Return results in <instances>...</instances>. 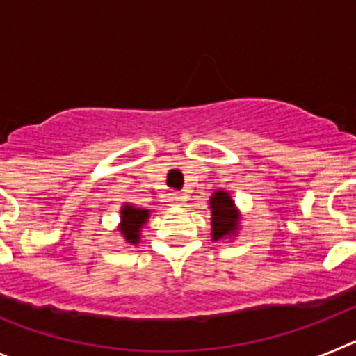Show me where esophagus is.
<instances>
[{"label":"esophagus","mask_w":356,"mask_h":356,"mask_svg":"<svg viewBox=\"0 0 356 356\" xmlns=\"http://www.w3.org/2000/svg\"><path fill=\"white\" fill-rule=\"evenodd\" d=\"M169 201H171L172 205H176V207H180V205H184V201H185V197L181 196L180 193H172L171 196H169Z\"/></svg>","instance_id":"34e87169"}]
</instances>
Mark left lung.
Instances as JSON below:
<instances>
[{"label":"left lung","instance_id":"obj_1","mask_svg":"<svg viewBox=\"0 0 356 356\" xmlns=\"http://www.w3.org/2000/svg\"><path fill=\"white\" fill-rule=\"evenodd\" d=\"M210 210H212V238H222L226 235L235 234L237 229V212L234 209V201L225 191H217L210 197Z\"/></svg>","mask_w":356,"mask_h":356}]
</instances>
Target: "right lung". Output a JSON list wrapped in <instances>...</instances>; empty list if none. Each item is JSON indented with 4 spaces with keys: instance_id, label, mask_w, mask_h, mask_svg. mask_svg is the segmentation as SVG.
<instances>
[{
    "instance_id": "right-lung-1",
    "label": "right lung",
    "mask_w": 356,
    "mask_h": 356,
    "mask_svg": "<svg viewBox=\"0 0 356 356\" xmlns=\"http://www.w3.org/2000/svg\"><path fill=\"white\" fill-rule=\"evenodd\" d=\"M147 210L135 209L131 205H124L121 210V234L131 244L139 242L140 226L146 222Z\"/></svg>"
}]
</instances>
